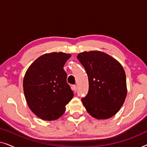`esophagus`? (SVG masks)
<instances>
[{
	"instance_id": "obj_1",
	"label": "esophagus",
	"mask_w": 147,
	"mask_h": 147,
	"mask_svg": "<svg viewBox=\"0 0 147 147\" xmlns=\"http://www.w3.org/2000/svg\"><path fill=\"white\" fill-rule=\"evenodd\" d=\"M72 90H73L74 92H76V90H77V86L76 85H74L72 86Z\"/></svg>"
}]
</instances>
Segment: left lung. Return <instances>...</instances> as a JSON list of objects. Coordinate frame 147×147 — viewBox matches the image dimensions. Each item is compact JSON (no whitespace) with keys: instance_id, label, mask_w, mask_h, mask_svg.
I'll return each instance as SVG.
<instances>
[{"instance_id":"8db88e82","label":"left lung","mask_w":147,"mask_h":147,"mask_svg":"<svg viewBox=\"0 0 147 147\" xmlns=\"http://www.w3.org/2000/svg\"><path fill=\"white\" fill-rule=\"evenodd\" d=\"M77 58L88 76L89 90L82 102L96 119H108L119 111L127 94L125 71L121 64L107 53L85 51Z\"/></svg>"}]
</instances>
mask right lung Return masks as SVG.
Listing matches in <instances>:
<instances>
[{
	"instance_id": "right-lung-1",
	"label": "right lung",
	"mask_w": 147,
	"mask_h": 147,
	"mask_svg": "<svg viewBox=\"0 0 147 147\" xmlns=\"http://www.w3.org/2000/svg\"><path fill=\"white\" fill-rule=\"evenodd\" d=\"M71 54L45 53L38 57L26 71L23 91L32 112L43 120H54L63 115L74 96L63 69Z\"/></svg>"
}]
</instances>
